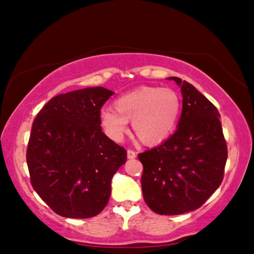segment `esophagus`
I'll return each instance as SVG.
<instances>
[{"label":"esophagus","instance_id":"1","mask_svg":"<svg viewBox=\"0 0 254 254\" xmlns=\"http://www.w3.org/2000/svg\"><path fill=\"white\" fill-rule=\"evenodd\" d=\"M135 157H136V152L134 151V150L128 149V150H127V158H128V159H134Z\"/></svg>","mask_w":254,"mask_h":254}]
</instances>
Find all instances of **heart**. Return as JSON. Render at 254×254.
<instances>
[{"label": "heart", "mask_w": 254, "mask_h": 254, "mask_svg": "<svg viewBox=\"0 0 254 254\" xmlns=\"http://www.w3.org/2000/svg\"><path fill=\"white\" fill-rule=\"evenodd\" d=\"M113 109L101 111V122L112 139L120 141L128 131L127 121L141 142L156 145L174 131L180 101L170 88L142 86L120 96Z\"/></svg>", "instance_id": "b5f03b06"}]
</instances>
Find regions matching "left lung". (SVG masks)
Masks as SVG:
<instances>
[{"label": "left lung", "mask_w": 254, "mask_h": 254, "mask_svg": "<svg viewBox=\"0 0 254 254\" xmlns=\"http://www.w3.org/2000/svg\"><path fill=\"white\" fill-rule=\"evenodd\" d=\"M183 111L178 128L158 147L137 154L143 166L144 201L160 215L199 208L224 177L227 145L220 113L203 94L178 77Z\"/></svg>", "instance_id": "1"}]
</instances>
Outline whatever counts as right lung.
<instances>
[{"label": "right lung", "mask_w": 254, "mask_h": 254, "mask_svg": "<svg viewBox=\"0 0 254 254\" xmlns=\"http://www.w3.org/2000/svg\"><path fill=\"white\" fill-rule=\"evenodd\" d=\"M104 87L59 94L32 123L27 148L30 183L60 216L100 214L111 180L127 161V150L102 132L101 109L113 95Z\"/></svg>", "instance_id": "add662e5"}]
</instances>
